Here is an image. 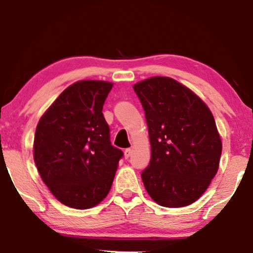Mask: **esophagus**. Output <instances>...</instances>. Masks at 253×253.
<instances>
[{"mask_svg":"<svg viewBox=\"0 0 253 253\" xmlns=\"http://www.w3.org/2000/svg\"><path fill=\"white\" fill-rule=\"evenodd\" d=\"M130 155H131V150H130V148H126V150L124 151V158L129 159Z\"/></svg>","mask_w":253,"mask_h":253,"instance_id":"esophagus-1","label":"esophagus"}]
</instances>
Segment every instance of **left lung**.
Listing matches in <instances>:
<instances>
[{"mask_svg": "<svg viewBox=\"0 0 253 253\" xmlns=\"http://www.w3.org/2000/svg\"><path fill=\"white\" fill-rule=\"evenodd\" d=\"M145 112L151 160L141 179L151 198L165 207L195 203L215 176L222 144L205 103L168 77L133 86Z\"/></svg>", "mask_w": 253, "mask_h": 253, "instance_id": "1", "label": "left lung"}]
</instances>
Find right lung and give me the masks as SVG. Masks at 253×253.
Returning <instances> with one entry per match:
<instances>
[{
	"instance_id": "right-lung-1",
	"label": "right lung",
	"mask_w": 253,
	"mask_h": 253,
	"mask_svg": "<svg viewBox=\"0 0 253 253\" xmlns=\"http://www.w3.org/2000/svg\"><path fill=\"white\" fill-rule=\"evenodd\" d=\"M112 83L77 82L61 93L38 123L34 162L62 204L86 210L112 188L123 152L110 143L102 107Z\"/></svg>"
}]
</instances>
